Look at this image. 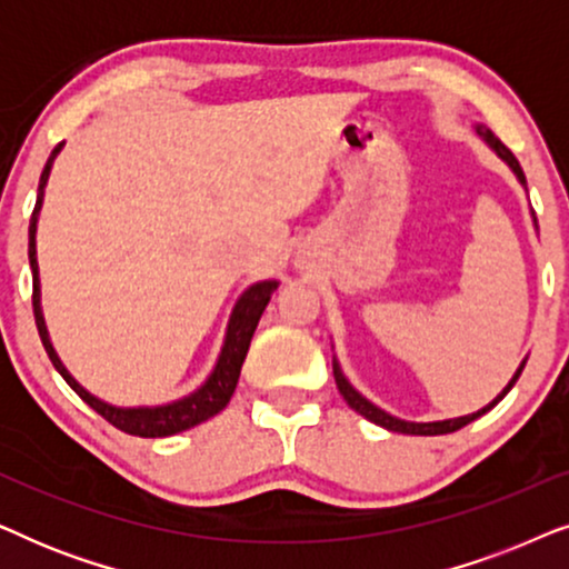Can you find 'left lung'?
<instances>
[{"mask_svg": "<svg viewBox=\"0 0 569 569\" xmlns=\"http://www.w3.org/2000/svg\"><path fill=\"white\" fill-rule=\"evenodd\" d=\"M477 134L485 139V142L492 147V150L497 152V158L500 160H505L508 162V168L512 170V173H516V178H518V183L523 186L526 189V176H523V168H520V162L516 160V154H512L508 147H505L500 139H497L492 131H489L487 127H481V123H477ZM531 217H533V212H531ZM533 228H536V217H533ZM523 368H526V360L520 362V368L516 370V376L510 378V383L502 388V393H497L492 401L487 403L485 409H479V411H473V415H466V417H453V419H438V422H407V419H399V417H393V415H388V411H383L380 407H376V403L372 401H368L365 399V396L357 391V388L349 383L347 380V376L345 372H341V365H339V360L337 357H333V378H337V388H339V393L345 396V401L349 403V407H352L357 415H362L365 419H370L372 425H378V427H386V430H391V432H403V435H448V432H456V430H461V427H466L469 422H473V419H479L481 415H487L489 409L492 407H497V403H500L502 399H505V393L510 391L512 386H516V380L520 378V372H523Z\"/></svg>", "mask_w": 569, "mask_h": 569, "instance_id": "1", "label": "left lung"}]
</instances>
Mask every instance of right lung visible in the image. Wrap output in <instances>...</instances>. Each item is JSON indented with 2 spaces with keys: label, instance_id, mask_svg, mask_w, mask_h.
I'll use <instances>...</instances> for the list:
<instances>
[{
  "label": "right lung",
  "instance_id": "1",
  "mask_svg": "<svg viewBox=\"0 0 569 569\" xmlns=\"http://www.w3.org/2000/svg\"><path fill=\"white\" fill-rule=\"evenodd\" d=\"M61 147H64V142L53 147L51 158L46 160L41 181H38L36 209H33V217H30V228H28V259H30V269H33V313H36V326H38V333H41L46 352H49L53 368L59 370V376L72 386V391L80 396L90 409H96L100 417L108 419L113 427H119L121 432L137 435V438H168V435L191 430V427L207 422L209 417L220 415V411L230 403L240 378V368H243V360L248 355V347H251L256 326H259V318L263 310H267L271 292L277 290L279 282L277 279H263V282L251 284L243 295H240L236 308H232L230 313L220 357H217L212 372H209L207 380L197 388V391L183 396V399L160 403V407H113V403L98 399L96 393H90L88 388L77 383L72 372H69L64 368V362L59 360L57 349H53L49 339V329H46L43 308H41V277H38V259H36V230H38V214H41V207H43L46 183H49L51 166L53 160H57V154L61 152Z\"/></svg>",
  "mask_w": 569,
  "mask_h": 569
}]
</instances>
